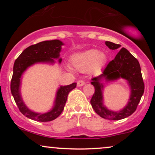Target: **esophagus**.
I'll return each instance as SVG.
<instances>
[{
    "mask_svg": "<svg viewBox=\"0 0 155 155\" xmlns=\"http://www.w3.org/2000/svg\"><path fill=\"white\" fill-rule=\"evenodd\" d=\"M85 82L83 81V80H79V81H77V86L78 87H82L84 85Z\"/></svg>",
    "mask_w": 155,
    "mask_h": 155,
    "instance_id": "esophagus-1",
    "label": "esophagus"
}]
</instances>
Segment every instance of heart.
Returning a JSON list of instances; mask_svg holds the SVG:
<instances>
[{"instance_id":"b5f03b06","label":"heart","mask_w":155,"mask_h":155,"mask_svg":"<svg viewBox=\"0 0 155 155\" xmlns=\"http://www.w3.org/2000/svg\"><path fill=\"white\" fill-rule=\"evenodd\" d=\"M106 61V55L101 50L95 49L76 53L71 58L73 66L81 72H87L90 70L99 71L105 65ZM68 68L70 70L71 69V67Z\"/></svg>"}]
</instances>
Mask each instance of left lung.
I'll return each instance as SVG.
<instances>
[{"label":"left lung","instance_id":"obj_1","mask_svg":"<svg viewBox=\"0 0 155 155\" xmlns=\"http://www.w3.org/2000/svg\"><path fill=\"white\" fill-rule=\"evenodd\" d=\"M105 44L110 49L113 50L121 47L120 44L110 41H106ZM120 78L127 81L131 88V95L127 105L122 110L111 111L105 107L103 104L102 90L104 86L101 81L106 80L108 82ZM91 84L95 87V92L90 101L92 108L102 118L110 120H120L130 116L136 110L144 92V84L140 64L138 60L124 47L117 53L114 59L109 62L103 71L102 74L92 78Z\"/></svg>","mask_w":155,"mask_h":155}]
</instances>
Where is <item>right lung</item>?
<instances>
[{"mask_svg":"<svg viewBox=\"0 0 155 155\" xmlns=\"http://www.w3.org/2000/svg\"><path fill=\"white\" fill-rule=\"evenodd\" d=\"M63 45V42L58 39L39 42L26 48L15 60L11 81V92L21 113L31 120L38 122H49L55 120L63 111L68 93L76 87V83L60 86L57 91L53 107L43 114L29 109L25 104L21 95L20 86L24 72L36 63L53 64L55 63L54 59L58 60L59 63H61L62 58H60V53Z\"/></svg>","mask_w":155,"mask_h":155,"instance_id":"right-lung-1","label":"right lung"}]
</instances>
